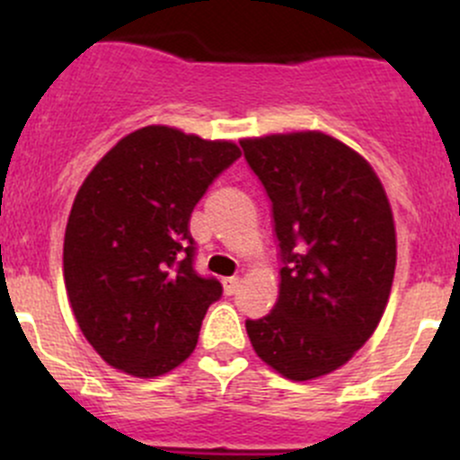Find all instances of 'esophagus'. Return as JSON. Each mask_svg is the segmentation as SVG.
<instances>
[{
	"label": "esophagus",
	"instance_id": "34e87169",
	"mask_svg": "<svg viewBox=\"0 0 460 460\" xmlns=\"http://www.w3.org/2000/svg\"><path fill=\"white\" fill-rule=\"evenodd\" d=\"M222 285H225V294L226 296H234L235 291H238V287H240V278L238 276L225 278V280H222Z\"/></svg>",
	"mask_w": 460,
	"mask_h": 460
}]
</instances>
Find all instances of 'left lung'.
Segmentation results:
<instances>
[{
  "mask_svg": "<svg viewBox=\"0 0 460 460\" xmlns=\"http://www.w3.org/2000/svg\"><path fill=\"white\" fill-rule=\"evenodd\" d=\"M271 200L280 291L247 320L256 354L312 380L345 365L378 327L392 291L396 231L372 166L318 131L240 142Z\"/></svg>",
  "mask_w": 460,
  "mask_h": 460,
  "instance_id": "8db88e82",
  "label": "left lung"
}]
</instances>
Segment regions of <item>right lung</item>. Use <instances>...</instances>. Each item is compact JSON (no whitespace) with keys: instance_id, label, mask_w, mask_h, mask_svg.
I'll list each match as a JSON object with an SVG mask.
<instances>
[{"instance_id":"1","label":"right lung","mask_w":460,"mask_h":460,"mask_svg":"<svg viewBox=\"0 0 460 460\" xmlns=\"http://www.w3.org/2000/svg\"><path fill=\"white\" fill-rule=\"evenodd\" d=\"M238 157L234 142L144 127L88 173L64 235V280L82 333L111 367L153 378L196 349L222 285L193 267L189 220Z\"/></svg>"}]
</instances>
